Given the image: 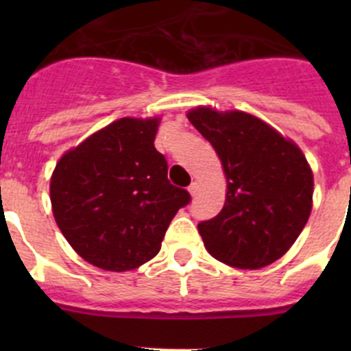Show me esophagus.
<instances>
[{"label":"esophagus","instance_id":"esophagus-1","mask_svg":"<svg viewBox=\"0 0 351 351\" xmlns=\"http://www.w3.org/2000/svg\"><path fill=\"white\" fill-rule=\"evenodd\" d=\"M189 192H190V195H192V197H197L198 193H200V183L193 182L192 185L189 186Z\"/></svg>","mask_w":351,"mask_h":351}]
</instances>
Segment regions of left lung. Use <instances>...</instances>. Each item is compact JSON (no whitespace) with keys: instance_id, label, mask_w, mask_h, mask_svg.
I'll return each mask as SVG.
<instances>
[{"instance_id":"1","label":"left lung","mask_w":351,"mask_h":351,"mask_svg":"<svg viewBox=\"0 0 351 351\" xmlns=\"http://www.w3.org/2000/svg\"><path fill=\"white\" fill-rule=\"evenodd\" d=\"M186 117L214 146L228 178L222 210L198 224L207 251L241 270L277 261L299 238L313 208L314 180L306 156L246 112L197 107Z\"/></svg>"}]
</instances>
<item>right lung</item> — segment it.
<instances>
[{
  "mask_svg": "<svg viewBox=\"0 0 351 351\" xmlns=\"http://www.w3.org/2000/svg\"><path fill=\"white\" fill-rule=\"evenodd\" d=\"M159 119L123 117L59 159L51 178L54 219L83 260L125 271L153 260L176 212L190 202L171 185L154 147Z\"/></svg>",
  "mask_w": 351,
  "mask_h": 351,
  "instance_id": "obj_1",
  "label": "right lung"
}]
</instances>
